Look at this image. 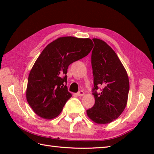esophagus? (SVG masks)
<instances>
[{
	"mask_svg": "<svg viewBox=\"0 0 154 154\" xmlns=\"http://www.w3.org/2000/svg\"><path fill=\"white\" fill-rule=\"evenodd\" d=\"M77 95H78V96H83V95H84V92H83V90H79V92H77Z\"/></svg>",
	"mask_w": 154,
	"mask_h": 154,
	"instance_id": "1",
	"label": "esophagus"
}]
</instances>
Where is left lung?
<instances>
[{
  "label": "left lung",
  "instance_id": "obj_1",
  "mask_svg": "<svg viewBox=\"0 0 154 154\" xmlns=\"http://www.w3.org/2000/svg\"><path fill=\"white\" fill-rule=\"evenodd\" d=\"M92 40L94 47L91 62L95 103L88 109L87 115L96 124H109L118 118L126 107L130 89L128 77L111 47L98 38ZM99 89L101 92L98 93Z\"/></svg>",
  "mask_w": 154,
  "mask_h": 154
}]
</instances>
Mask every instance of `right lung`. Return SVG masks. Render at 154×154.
Wrapping results in <instances>:
<instances>
[{"label": "right lung", "mask_w": 154, "mask_h": 154, "mask_svg": "<svg viewBox=\"0 0 154 154\" xmlns=\"http://www.w3.org/2000/svg\"><path fill=\"white\" fill-rule=\"evenodd\" d=\"M93 45L90 38L64 36L43 49L30 72L26 90L27 101L36 115L49 119L61 113L72 96L66 85L68 67L86 56Z\"/></svg>", "instance_id": "add662e5"}]
</instances>
